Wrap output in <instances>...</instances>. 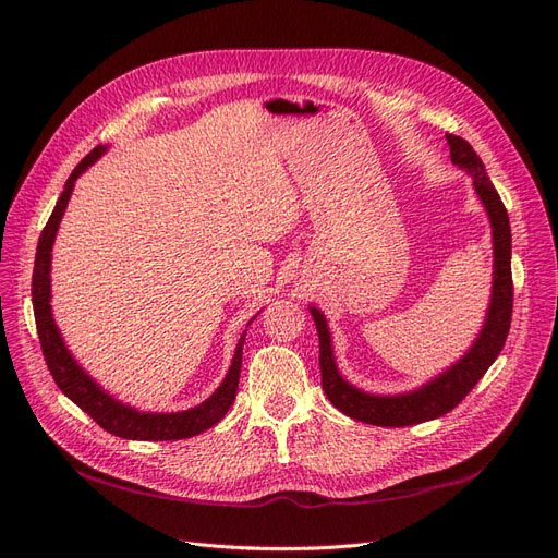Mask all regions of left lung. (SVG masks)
Wrapping results in <instances>:
<instances>
[{
  "label": "left lung",
  "mask_w": 558,
  "mask_h": 558,
  "mask_svg": "<svg viewBox=\"0 0 558 558\" xmlns=\"http://www.w3.org/2000/svg\"><path fill=\"white\" fill-rule=\"evenodd\" d=\"M451 163L463 168L474 180V191L478 201L488 211L493 228V296L478 337L470 351L460 357L440 376H435L426 385L405 395H369L357 390L355 385L342 378L332 355L330 330L324 314L317 307H310L314 324L319 332V367H322V387L328 401L342 410L344 415L365 422L372 426H413L428 420H438L463 401L472 387L488 372L504 349L513 317V276H511V223L508 211L493 186L486 166L472 150V145L453 134H447Z\"/></svg>",
  "instance_id": "left-lung-1"
}]
</instances>
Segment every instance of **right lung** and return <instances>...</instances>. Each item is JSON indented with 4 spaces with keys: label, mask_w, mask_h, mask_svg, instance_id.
<instances>
[{
    "label": "right lung",
    "mask_w": 558,
    "mask_h": 558,
    "mask_svg": "<svg viewBox=\"0 0 558 558\" xmlns=\"http://www.w3.org/2000/svg\"><path fill=\"white\" fill-rule=\"evenodd\" d=\"M102 153H105V148L102 145H98V148L90 150L77 163L75 171L70 173L65 189L59 196V203L50 216V221H47V226L43 228V234L38 239L34 278H32V301H34V317H36V328H38L40 349H43V355L47 362V369H50L54 383L59 385V390L70 401H75L84 410V413H88L111 435H118V438L150 440V442L193 438V435H198V433L211 428L214 424H219L226 417L230 405L234 403L236 387H239V372H241V351H244L246 330L239 337L230 372L226 374L223 383L216 387V392L209 399H205L196 408L182 410V413H138L136 408L120 403L118 399L107 395L102 387L77 365V360L72 357L70 351L65 349L63 337L52 319L50 269H52L54 236H57L59 223L63 219V211L68 207L70 193H72V189H75V180L86 171L90 163L98 161Z\"/></svg>",
    "instance_id": "obj_1"
}]
</instances>
